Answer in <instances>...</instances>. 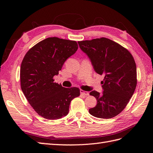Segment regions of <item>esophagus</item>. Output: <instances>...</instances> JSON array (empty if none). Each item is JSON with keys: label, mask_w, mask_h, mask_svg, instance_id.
Returning <instances> with one entry per match:
<instances>
[{"label": "esophagus", "mask_w": 153, "mask_h": 153, "mask_svg": "<svg viewBox=\"0 0 153 153\" xmlns=\"http://www.w3.org/2000/svg\"><path fill=\"white\" fill-rule=\"evenodd\" d=\"M80 94L82 95H83V96H88V95L89 94V92H87V91H83V90H80Z\"/></svg>", "instance_id": "34e87169"}]
</instances>
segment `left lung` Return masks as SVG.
Wrapping results in <instances>:
<instances>
[{"instance_id":"obj_1","label":"left lung","mask_w":153,"mask_h":153,"mask_svg":"<svg viewBox=\"0 0 153 153\" xmlns=\"http://www.w3.org/2000/svg\"><path fill=\"white\" fill-rule=\"evenodd\" d=\"M81 50L89 57L95 71L103 75L102 94L96 91L90 95L97 105L89 112L101 119L115 117L126 107L137 84V66L129 51L106 38L78 41Z\"/></svg>"}]
</instances>
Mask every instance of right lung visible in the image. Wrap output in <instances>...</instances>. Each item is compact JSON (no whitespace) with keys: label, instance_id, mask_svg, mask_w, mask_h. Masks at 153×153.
Returning <instances> with one entry per match:
<instances>
[{"label":"right lung","instance_id":"obj_1","mask_svg":"<svg viewBox=\"0 0 153 153\" xmlns=\"http://www.w3.org/2000/svg\"><path fill=\"white\" fill-rule=\"evenodd\" d=\"M78 48L75 41L52 37L35 45L23 59L21 89L32 107L43 118L66 116L71 100L80 96L79 88H65L53 80Z\"/></svg>","mask_w":153,"mask_h":153}]
</instances>
